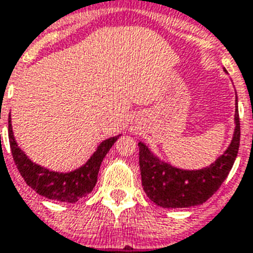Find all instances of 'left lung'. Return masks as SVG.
<instances>
[{
  "label": "left lung",
  "instance_id": "8db88e82",
  "mask_svg": "<svg viewBox=\"0 0 253 253\" xmlns=\"http://www.w3.org/2000/svg\"><path fill=\"white\" fill-rule=\"evenodd\" d=\"M225 73L228 72L225 71ZM235 128L233 139L222 154L209 166L185 169L172 166L139 141V165L145 194L163 209H186L205 203L217 192L234 165L241 140L238 97L235 92Z\"/></svg>",
  "mask_w": 253,
  "mask_h": 253
}]
</instances>
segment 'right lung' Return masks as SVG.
<instances>
[{"label":"right lung","mask_w":253,"mask_h":253,"mask_svg":"<svg viewBox=\"0 0 253 253\" xmlns=\"http://www.w3.org/2000/svg\"><path fill=\"white\" fill-rule=\"evenodd\" d=\"M120 136L121 135H117L101 141L86 163L78 169L69 172H59L33 162L19 148L12 132L11 114H8V140L12 158L19 172L23 176L24 181L38 194L59 202L76 203L92 192L97 181V173L101 162Z\"/></svg>","instance_id":"add662e5"}]
</instances>
